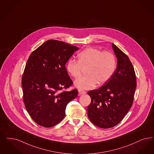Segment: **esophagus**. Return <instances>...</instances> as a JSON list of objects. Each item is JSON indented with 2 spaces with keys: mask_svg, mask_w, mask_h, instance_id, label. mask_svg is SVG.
I'll use <instances>...</instances> for the list:
<instances>
[{
  "mask_svg": "<svg viewBox=\"0 0 154 154\" xmlns=\"http://www.w3.org/2000/svg\"><path fill=\"white\" fill-rule=\"evenodd\" d=\"M86 92L83 91V90H81V89H79V95L80 96L81 94H85Z\"/></svg>",
  "mask_w": 154,
  "mask_h": 154,
  "instance_id": "34e87169",
  "label": "esophagus"
}]
</instances>
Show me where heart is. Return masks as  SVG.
Wrapping results in <instances>:
<instances>
[{"label": "heart", "mask_w": 154, "mask_h": 154, "mask_svg": "<svg viewBox=\"0 0 154 154\" xmlns=\"http://www.w3.org/2000/svg\"><path fill=\"white\" fill-rule=\"evenodd\" d=\"M78 58L79 61L69 59L66 67L69 74L75 79L82 74L83 68H88V74L75 81V85L81 89H92L98 82L100 84L106 82L116 68V58L109 51L88 48L80 52Z\"/></svg>", "instance_id": "obj_1"}]
</instances>
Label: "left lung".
<instances>
[{
    "instance_id": "left-lung-1",
    "label": "left lung",
    "mask_w": 154,
    "mask_h": 154,
    "mask_svg": "<svg viewBox=\"0 0 154 154\" xmlns=\"http://www.w3.org/2000/svg\"><path fill=\"white\" fill-rule=\"evenodd\" d=\"M112 48L117 58L114 73L103 86L88 92L91 98L88 116L101 128L113 127L123 120L132 105L136 88L135 72L128 57L113 43Z\"/></svg>"
}]
</instances>
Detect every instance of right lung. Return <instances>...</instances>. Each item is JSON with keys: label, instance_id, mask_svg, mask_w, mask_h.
Returning a JSON list of instances; mask_svg holds the SVG:
<instances>
[{"label": "right lung", "instance_id": "add662e5", "mask_svg": "<svg viewBox=\"0 0 154 154\" xmlns=\"http://www.w3.org/2000/svg\"><path fill=\"white\" fill-rule=\"evenodd\" d=\"M79 48L50 39L31 53L22 78L25 107L38 125L49 128L65 117L66 105L78 95L65 65Z\"/></svg>", "mask_w": 154, "mask_h": 154}]
</instances>
